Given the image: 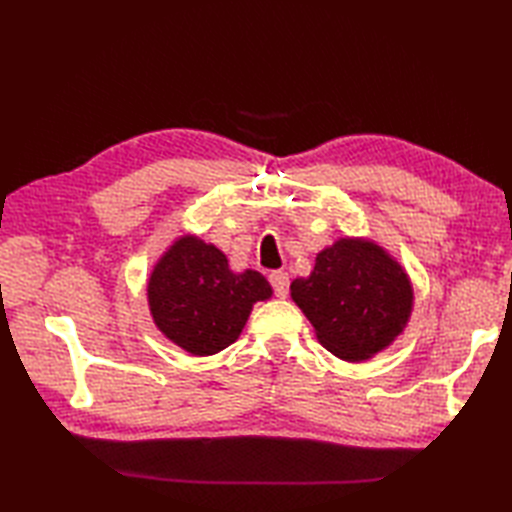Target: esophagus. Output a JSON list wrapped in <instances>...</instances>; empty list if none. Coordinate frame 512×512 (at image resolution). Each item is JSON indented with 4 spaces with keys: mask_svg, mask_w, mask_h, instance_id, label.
<instances>
[{
    "mask_svg": "<svg viewBox=\"0 0 512 512\" xmlns=\"http://www.w3.org/2000/svg\"><path fill=\"white\" fill-rule=\"evenodd\" d=\"M270 284H273L275 295L279 299H286L288 297V290H290V277L284 270H275V273H270Z\"/></svg>",
    "mask_w": 512,
    "mask_h": 512,
    "instance_id": "esophagus-1",
    "label": "esophagus"
}]
</instances>
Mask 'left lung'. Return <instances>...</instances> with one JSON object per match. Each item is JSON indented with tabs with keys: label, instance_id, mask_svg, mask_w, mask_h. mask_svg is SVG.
Segmentation results:
<instances>
[{
	"label": "left lung",
	"instance_id": "1",
	"mask_svg": "<svg viewBox=\"0 0 512 512\" xmlns=\"http://www.w3.org/2000/svg\"><path fill=\"white\" fill-rule=\"evenodd\" d=\"M292 301L325 350L365 361L405 330L413 290L405 270L369 239L343 237L317 255L312 275L290 284Z\"/></svg>",
	"mask_w": 512,
	"mask_h": 512
}]
</instances>
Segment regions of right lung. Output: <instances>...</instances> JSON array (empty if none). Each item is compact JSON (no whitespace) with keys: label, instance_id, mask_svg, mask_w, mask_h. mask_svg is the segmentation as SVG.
<instances>
[{"label":"right lung","instance_id":"add662e5","mask_svg":"<svg viewBox=\"0 0 512 512\" xmlns=\"http://www.w3.org/2000/svg\"><path fill=\"white\" fill-rule=\"evenodd\" d=\"M147 295L151 317L169 341L209 356L235 343L253 303L273 288L257 270L233 273L220 248L184 235L160 257Z\"/></svg>","mask_w":512,"mask_h":512}]
</instances>
